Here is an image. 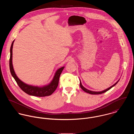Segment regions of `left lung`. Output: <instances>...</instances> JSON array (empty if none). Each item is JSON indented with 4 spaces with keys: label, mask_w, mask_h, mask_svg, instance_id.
Returning <instances> with one entry per match:
<instances>
[{
    "label": "left lung",
    "mask_w": 134,
    "mask_h": 134,
    "mask_svg": "<svg viewBox=\"0 0 134 134\" xmlns=\"http://www.w3.org/2000/svg\"><path fill=\"white\" fill-rule=\"evenodd\" d=\"M119 81V80L116 82V83H115V84L114 85H113L112 86H111L110 87H109V88H108V89H106V90H104V91H100V92H95V91H90V90H88V89H86L85 87H83V86H82V84H81V81H80V88L85 91V92H87V93H89V94H102V93H105V92H106V91H108L109 90H110L111 88H113L114 86H115V85L118 82V81Z\"/></svg>",
    "instance_id": "8db88e82"
}]
</instances>
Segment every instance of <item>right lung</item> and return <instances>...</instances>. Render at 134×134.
I'll return each mask as SVG.
<instances>
[{
	"mask_svg": "<svg viewBox=\"0 0 134 134\" xmlns=\"http://www.w3.org/2000/svg\"><path fill=\"white\" fill-rule=\"evenodd\" d=\"M14 41H13L11 46L10 48V57L9 61V66L10 70L12 76L13 77L15 80L16 83L19 85L20 88L27 94L30 96H36L38 97H44L46 96H51L53 93V92L56 90L57 88L59 83V80L60 76L64 69V66L59 69L55 73V75L53 78L52 81L47 86H44L43 87H34L30 85H28L23 81H21L19 78L16 75L13 65H12V48L13 45Z\"/></svg>",
	"mask_w": 134,
	"mask_h": 134,
	"instance_id": "add662e5",
	"label": "right lung"
}]
</instances>
